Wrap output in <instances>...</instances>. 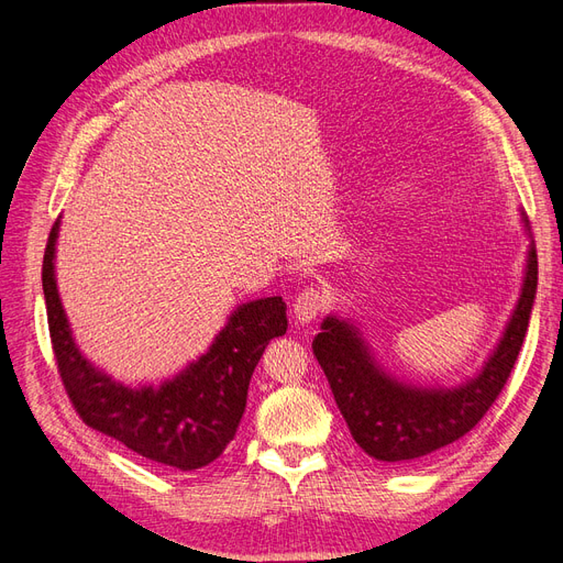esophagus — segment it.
Wrapping results in <instances>:
<instances>
[{"mask_svg": "<svg viewBox=\"0 0 563 563\" xmlns=\"http://www.w3.org/2000/svg\"><path fill=\"white\" fill-rule=\"evenodd\" d=\"M327 305V298H323V291L319 286H308L302 294H298L294 302V317L300 323H310L319 317V312Z\"/></svg>", "mask_w": 563, "mask_h": 563, "instance_id": "esophagus-1", "label": "esophagus"}]
</instances>
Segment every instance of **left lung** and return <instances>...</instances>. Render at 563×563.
<instances>
[{
  "label": "left lung",
  "instance_id": "1",
  "mask_svg": "<svg viewBox=\"0 0 563 563\" xmlns=\"http://www.w3.org/2000/svg\"><path fill=\"white\" fill-rule=\"evenodd\" d=\"M523 223L526 230H531L526 218ZM536 288L538 253L531 240L521 296L500 343L484 368L457 387L399 383L373 360L360 329L333 314L323 319L312 350L356 444L383 463L406 465L430 457L465 437L498 399L515 368L531 319Z\"/></svg>",
  "mask_w": 563,
  "mask_h": 563
}]
</instances>
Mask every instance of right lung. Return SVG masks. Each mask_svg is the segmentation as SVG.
<instances>
[{"label": "right lung", "instance_id": "1", "mask_svg": "<svg viewBox=\"0 0 563 563\" xmlns=\"http://www.w3.org/2000/svg\"><path fill=\"white\" fill-rule=\"evenodd\" d=\"M58 220L51 228L42 286L51 345L67 397L89 428L103 432L152 463L199 470L225 451L246 408L255 364L272 338L288 329L282 296L236 308L213 345L159 387H129L98 371L75 345L56 286Z\"/></svg>", "mask_w": 563, "mask_h": 563}]
</instances>
